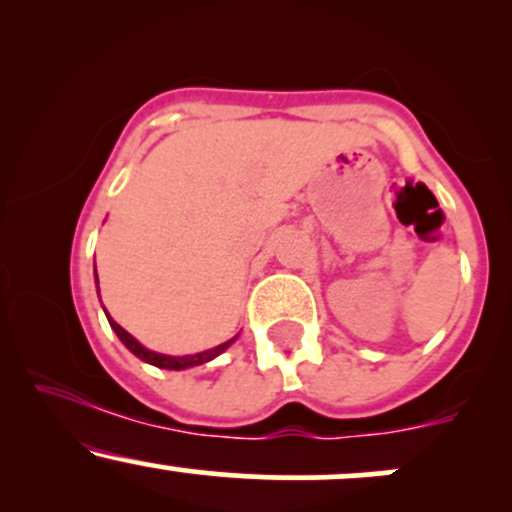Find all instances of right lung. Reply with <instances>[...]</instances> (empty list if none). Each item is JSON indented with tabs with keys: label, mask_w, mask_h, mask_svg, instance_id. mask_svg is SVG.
Wrapping results in <instances>:
<instances>
[{
	"label": "right lung",
	"mask_w": 512,
	"mask_h": 512,
	"mask_svg": "<svg viewBox=\"0 0 512 512\" xmlns=\"http://www.w3.org/2000/svg\"><path fill=\"white\" fill-rule=\"evenodd\" d=\"M96 281H98V276H96ZM105 315H108V313H105ZM108 322H110V327H113V330H115L117 337H120V342L125 344L127 349L132 351L134 356H139V358H142V361L151 363V366H158V368H168V370H182V368H190V366H199V363H207V361H211V358H216V356H219V354H223V351H226L228 346H231L233 342H236V337H233L231 342H226V344H219V346H216V349L202 351V354H195V356H163V354H156V351H149V349H144V346L139 344L137 339L132 337V334L122 330V327L117 325V322H115L113 317H110V315H108Z\"/></svg>",
	"instance_id": "right-lung-1"
}]
</instances>
